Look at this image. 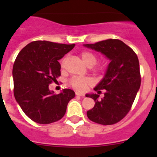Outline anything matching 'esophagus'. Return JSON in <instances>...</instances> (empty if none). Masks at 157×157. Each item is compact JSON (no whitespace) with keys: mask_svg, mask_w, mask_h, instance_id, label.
<instances>
[{"mask_svg":"<svg viewBox=\"0 0 157 157\" xmlns=\"http://www.w3.org/2000/svg\"><path fill=\"white\" fill-rule=\"evenodd\" d=\"M76 95L77 96H84V93H80V92H76Z\"/></svg>","mask_w":157,"mask_h":157,"instance_id":"esophagus-1","label":"esophagus"}]
</instances>
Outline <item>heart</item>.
<instances>
[{
	"mask_svg": "<svg viewBox=\"0 0 157 157\" xmlns=\"http://www.w3.org/2000/svg\"><path fill=\"white\" fill-rule=\"evenodd\" d=\"M82 60L84 64L89 67H93L95 65L97 61V58L96 55L93 52L85 51L80 54ZM101 67H99L98 70H100ZM71 83L73 87L78 90H84L89 84L91 83V80L86 77H73L71 80Z\"/></svg>",
	"mask_w": 157,
	"mask_h": 157,
	"instance_id": "heart-1",
	"label": "heart"
}]
</instances>
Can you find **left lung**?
<instances>
[{
	"mask_svg": "<svg viewBox=\"0 0 157 157\" xmlns=\"http://www.w3.org/2000/svg\"><path fill=\"white\" fill-rule=\"evenodd\" d=\"M83 46L100 52L110 61L103 78L95 86L98 94L105 89L104 97L87 93L86 97L95 101L93 109L87 111L89 119L104 125L121 121L128 114L140 86V65L135 52L118 39H107Z\"/></svg>",
	"mask_w": 157,
	"mask_h": 157,
	"instance_id": "8db88e82",
	"label": "left lung"
}]
</instances>
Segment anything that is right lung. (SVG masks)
I'll list each match as a JSON object with an SVG mask.
<instances>
[{
  "instance_id": "add662e5",
  "label": "right lung",
  "mask_w": 157,
  "mask_h": 157,
  "mask_svg": "<svg viewBox=\"0 0 157 157\" xmlns=\"http://www.w3.org/2000/svg\"><path fill=\"white\" fill-rule=\"evenodd\" d=\"M75 46L48 41L28 44L17 55L13 67L14 96L25 114L39 124H50L63 118L75 93L64 89L58 95L49 84L61 75L62 58Z\"/></svg>"
}]
</instances>
